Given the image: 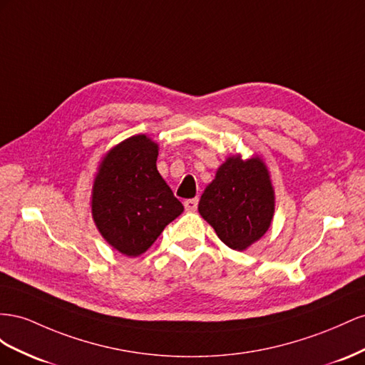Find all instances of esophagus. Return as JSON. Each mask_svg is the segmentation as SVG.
I'll list each match as a JSON object with an SVG mask.
<instances>
[{"label":"esophagus","instance_id":"34e87169","mask_svg":"<svg viewBox=\"0 0 365 365\" xmlns=\"http://www.w3.org/2000/svg\"><path fill=\"white\" fill-rule=\"evenodd\" d=\"M197 203H199V199H190V200H185V202H183V205H185V210H186V211H195Z\"/></svg>","mask_w":365,"mask_h":365}]
</instances>
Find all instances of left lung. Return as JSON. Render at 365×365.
I'll return each mask as SVG.
<instances>
[{
  "mask_svg": "<svg viewBox=\"0 0 365 365\" xmlns=\"http://www.w3.org/2000/svg\"><path fill=\"white\" fill-rule=\"evenodd\" d=\"M199 212L234 251H246L258 242L275 212V191L263 159L226 158L200 197Z\"/></svg>",
  "mask_w": 365,
  "mask_h": 365,
  "instance_id": "obj_1",
  "label": "left lung"
}]
</instances>
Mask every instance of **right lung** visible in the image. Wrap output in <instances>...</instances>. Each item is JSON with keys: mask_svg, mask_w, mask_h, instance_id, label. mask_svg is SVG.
Segmentation results:
<instances>
[{"mask_svg": "<svg viewBox=\"0 0 365 365\" xmlns=\"http://www.w3.org/2000/svg\"><path fill=\"white\" fill-rule=\"evenodd\" d=\"M159 145L136 134L114 145L99 162L91 190L98 231L122 255L139 257L158 240L183 205L159 174Z\"/></svg>", "mask_w": 365, "mask_h": 365, "instance_id": "1", "label": "right lung"}]
</instances>
